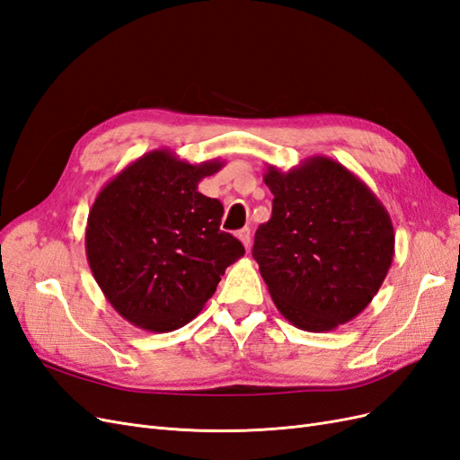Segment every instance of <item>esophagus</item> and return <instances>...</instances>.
I'll return each instance as SVG.
<instances>
[{
	"label": "esophagus",
	"mask_w": 460,
	"mask_h": 460,
	"mask_svg": "<svg viewBox=\"0 0 460 460\" xmlns=\"http://www.w3.org/2000/svg\"><path fill=\"white\" fill-rule=\"evenodd\" d=\"M238 240L243 243L245 249H249V245H252V230H249V228H242V230L238 232Z\"/></svg>",
	"instance_id": "34e87169"
}]
</instances>
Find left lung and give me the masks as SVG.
I'll use <instances>...</instances> for the list:
<instances>
[{
  "mask_svg": "<svg viewBox=\"0 0 460 460\" xmlns=\"http://www.w3.org/2000/svg\"><path fill=\"white\" fill-rule=\"evenodd\" d=\"M272 217L255 234L253 257L288 323L330 332L363 313L395 253L392 218L347 166L324 155L282 172L269 164Z\"/></svg>",
  "mask_w": 460,
  "mask_h": 460,
  "instance_id": "obj_1",
  "label": "left lung"
}]
</instances>
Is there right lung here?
<instances>
[{
  "label": "right lung",
  "mask_w": 460,
  "mask_h": 460,
  "mask_svg": "<svg viewBox=\"0 0 460 460\" xmlns=\"http://www.w3.org/2000/svg\"><path fill=\"white\" fill-rule=\"evenodd\" d=\"M222 166L153 149L97 193L86 225L88 264L111 307L130 324L182 328L243 257V245L220 230L225 207L198 191Z\"/></svg>",
  "instance_id": "1"
}]
</instances>
